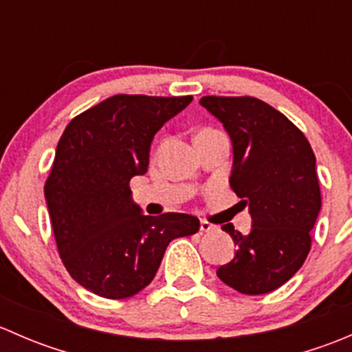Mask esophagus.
I'll list each match as a JSON object with an SVG mask.
<instances>
[{
  "label": "esophagus",
  "mask_w": 352,
  "mask_h": 352,
  "mask_svg": "<svg viewBox=\"0 0 352 352\" xmlns=\"http://www.w3.org/2000/svg\"><path fill=\"white\" fill-rule=\"evenodd\" d=\"M216 230H218V226L212 225V223L206 221V219H202V221H201V232L209 233V232H216Z\"/></svg>",
  "instance_id": "obj_1"
}]
</instances>
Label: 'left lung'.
<instances>
[{
	"instance_id": "obj_1",
	"label": "left lung",
	"mask_w": 352,
	"mask_h": 352,
	"mask_svg": "<svg viewBox=\"0 0 352 352\" xmlns=\"http://www.w3.org/2000/svg\"><path fill=\"white\" fill-rule=\"evenodd\" d=\"M233 144L230 186L248 206L252 230L221 228L239 248L216 271L243 294H264L289 281L310 252L322 208L315 155L305 134L279 110L254 97H202Z\"/></svg>"
}]
</instances>
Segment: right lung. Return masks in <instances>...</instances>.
Returning a JSON list of instances; mask_svg holds the SVG:
<instances>
[{
    "label": "right lung",
    "instance_id": "add662e5",
    "mask_svg": "<svg viewBox=\"0 0 352 352\" xmlns=\"http://www.w3.org/2000/svg\"><path fill=\"white\" fill-rule=\"evenodd\" d=\"M192 97L113 95L66 126L44 186L52 232L71 278L98 296L122 300L153 281L173 239L199 230L196 216H144L131 197L163 124Z\"/></svg>",
    "mask_w": 352,
    "mask_h": 352
}]
</instances>
